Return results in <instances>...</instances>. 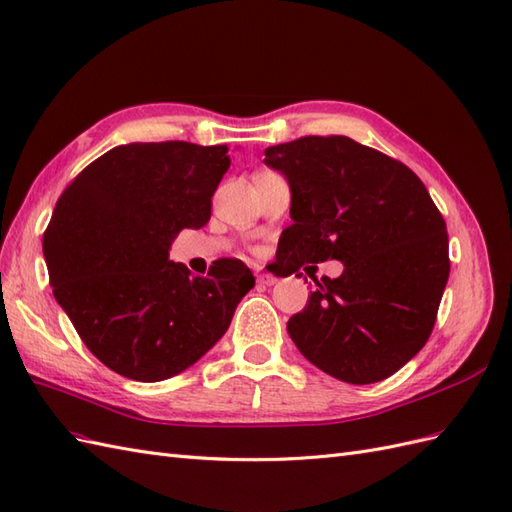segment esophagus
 Segmentation results:
<instances>
[{
	"label": "esophagus",
	"instance_id": "1",
	"mask_svg": "<svg viewBox=\"0 0 512 512\" xmlns=\"http://www.w3.org/2000/svg\"><path fill=\"white\" fill-rule=\"evenodd\" d=\"M277 281H279V279L274 277V274H268V272L257 274V283H259V285H274Z\"/></svg>",
	"mask_w": 512,
	"mask_h": 512
}]
</instances>
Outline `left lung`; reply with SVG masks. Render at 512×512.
<instances>
[{"label": "left lung", "instance_id": "8db88e82", "mask_svg": "<svg viewBox=\"0 0 512 512\" xmlns=\"http://www.w3.org/2000/svg\"><path fill=\"white\" fill-rule=\"evenodd\" d=\"M264 153L292 190L279 277L326 259L344 264L337 279L316 281L287 333L337 381L389 378L428 342L450 277L437 205L411 168L346 136H307Z\"/></svg>", "mask_w": 512, "mask_h": 512}]
</instances>
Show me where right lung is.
<instances>
[{
    "label": "right lung",
    "instance_id": "obj_1",
    "mask_svg": "<svg viewBox=\"0 0 512 512\" xmlns=\"http://www.w3.org/2000/svg\"><path fill=\"white\" fill-rule=\"evenodd\" d=\"M229 147L131 142L103 153L62 192L43 235L58 305L116 374L157 383L227 333L255 277L218 259L194 277L168 259L181 229H201L227 173Z\"/></svg>",
    "mask_w": 512,
    "mask_h": 512
}]
</instances>
